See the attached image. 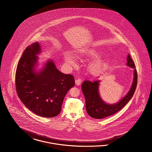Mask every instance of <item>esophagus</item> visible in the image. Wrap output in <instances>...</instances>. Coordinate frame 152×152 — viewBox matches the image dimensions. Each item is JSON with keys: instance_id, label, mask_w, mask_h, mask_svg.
Instances as JSON below:
<instances>
[{"instance_id": "obj_1", "label": "esophagus", "mask_w": 152, "mask_h": 152, "mask_svg": "<svg viewBox=\"0 0 152 152\" xmlns=\"http://www.w3.org/2000/svg\"><path fill=\"white\" fill-rule=\"evenodd\" d=\"M75 85H77V86H80V83H81V82H82V80L80 79V78H78V79H77V80H75Z\"/></svg>"}]
</instances>
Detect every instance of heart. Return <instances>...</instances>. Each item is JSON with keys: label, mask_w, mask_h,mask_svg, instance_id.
I'll return each instance as SVG.
<instances>
[{"label": "heart", "mask_w": 152, "mask_h": 152, "mask_svg": "<svg viewBox=\"0 0 152 152\" xmlns=\"http://www.w3.org/2000/svg\"><path fill=\"white\" fill-rule=\"evenodd\" d=\"M82 56L88 58H101L104 55V53L95 48H89L81 50L80 52ZM65 61L69 64H73L75 63L74 57L69 54H66L64 56ZM110 65L109 61L106 59H96L91 62L88 66V70L90 74L94 77H99L105 72Z\"/></svg>", "instance_id": "1"}]
</instances>
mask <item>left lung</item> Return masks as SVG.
Masks as SVG:
<instances>
[{"label":"left lung","instance_id":"8db88e82","mask_svg":"<svg viewBox=\"0 0 152 152\" xmlns=\"http://www.w3.org/2000/svg\"><path fill=\"white\" fill-rule=\"evenodd\" d=\"M126 66L134 69L133 80L131 88L126 96L114 104L104 102L99 94V88L101 80L91 82L85 80L82 85V90L86 101V108L88 114L92 118L102 119L110 116L121 110L131 99L136 90L137 84V74L134 62L128 54Z\"/></svg>","mask_w":152,"mask_h":152}]
</instances>
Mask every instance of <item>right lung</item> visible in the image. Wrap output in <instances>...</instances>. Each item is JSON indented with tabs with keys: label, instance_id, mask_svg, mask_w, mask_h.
I'll list each match as a JSON object with an SVG mask.
<instances>
[{
	"label": "right lung",
	"instance_id": "1",
	"mask_svg": "<svg viewBox=\"0 0 152 152\" xmlns=\"http://www.w3.org/2000/svg\"><path fill=\"white\" fill-rule=\"evenodd\" d=\"M42 47L36 42L24 50L16 68L15 84L20 101L34 114L43 117H56L61 111L67 91L75 84L72 75L64 74L49 59L38 68Z\"/></svg>",
	"mask_w": 152,
	"mask_h": 152
}]
</instances>
